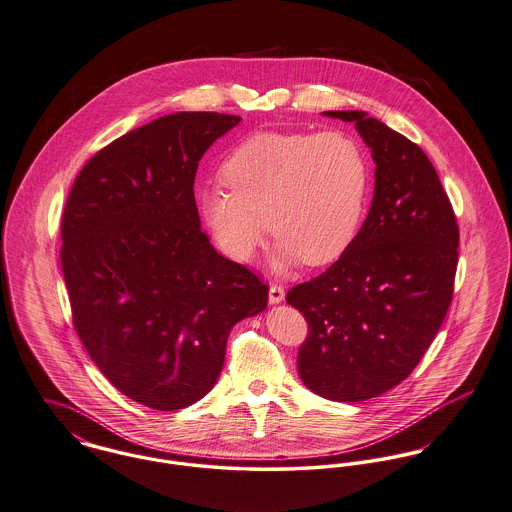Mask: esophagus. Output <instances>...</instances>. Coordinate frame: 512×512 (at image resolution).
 Masks as SVG:
<instances>
[{
    "label": "esophagus",
    "instance_id": "34e87169",
    "mask_svg": "<svg viewBox=\"0 0 512 512\" xmlns=\"http://www.w3.org/2000/svg\"><path fill=\"white\" fill-rule=\"evenodd\" d=\"M284 296H286V292H284V286H280V284H273L271 288H269V302L276 306V304H282L284 302Z\"/></svg>",
    "mask_w": 512,
    "mask_h": 512
}]
</instances>
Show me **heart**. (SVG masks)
<instances>
[{
    "label": "heart",
    "mask_w": 512,
    "mask_h": 512,
    "mask_svg": "<svg viewBox=\"0 0 512 512\" xmlns=\"http://www.w3.org/2000/svg\"><path fill=\"white\" fill-rule=\"evenodd\" d=\"M226 189L200 197L216 245L249 263L265 237L278 239L273 267L288 273L335 263L353 245L370 195V161L347 132H259L222 165Z\"/></svg>",
    "instance_id": "b5f03b06"
}]
</instances>
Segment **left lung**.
Segmentation results:
<instances>
[{"instance_id": "1", "label": "left lung", "mask_w": 512, "mask_h": 512, "mask_svg": "<svg viewBox=\"0 0 512 512\" xmlns=\"http://www.w3.org/2000/svg\"><path fill=\"white\" fill-rule=\"evenodd\" d=\"M353 122L376 163L374 197L353 245L286 302L310 327L298 353L308 390L364 401L403 382L431 347L452 302L458 224L425 152L364 111Z\"/></svg>"}]
</instances>
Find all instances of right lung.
<instances>
[{
  "label": "right lung",
  "instance_id": "1",
  "mask_svg": "<svg viewBox=\"0 0 512 512\" xmlns=\"http://www.w3.org/2000/svg\"><path fill=\"white\" fill-rule=\"evenodd\" d=\"M173 113L111 142L79 171L62 218L74 325L118 392L158 411L208 394L232 327L267 308L269 288L200 230L195 175L239 124Z\"/></svg>",
  "mask_w": 512,
  "mask_h": 512
}]
</instances>
